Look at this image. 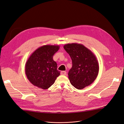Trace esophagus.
Listing matches in <instances>:
<instances>
[{
    "label": "esophagus",
    "mask_w": 124,
    "mask_h": 124,
    "mask_svg": "<svg viewBox=\"0 0 124 124\" xmlns=\"http://www.w3.org/2000/svg\"><path fill=\"white\" fill-rule=\"evenodd\" d=\"M61 74L62 75H66V74H67V72L66 71H61Z\"/></svg>",
    "instance_id": "34e87169"
}]
</instances>
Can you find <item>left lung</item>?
Returning a JSON list of instances; mask_svg holds the SVG:
<instances>
[{"mask_svg": "<svg viewBox=\"0 0 124 124\" xmlns=\"http://www.w3.org/2000/svg\"><path fill=\"white\" fill-rule=\"evenodd\" d=\"M63 48L72 61V67L68 72L71 85L79 90L89 86L99 74V65L95 55L82 44H68Z\"/></svg>", "mask_w": 124, "mask_h": 124, "instance_id": "left-lung-1", "label": "left lung"}]
</instances>
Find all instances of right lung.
<instances>
[{
    "label": "right lung",
    "mask_w": 124,
    "mask_h": 124,
    "mask_svg": "<svg viewBox=\"0 0 124 124\" xmlns=\"http://www.w3.org/2000/svg\"><path fill=\"white\" fill-rule=\"evenodd\" d=\"M59 49L58 45H44L36 49L29 57L25 63V73L34 86L47 89L60 75L57 63L53 59Z\"/></svg>",
    "instance_id": "obj_1"
}]
</instances>
